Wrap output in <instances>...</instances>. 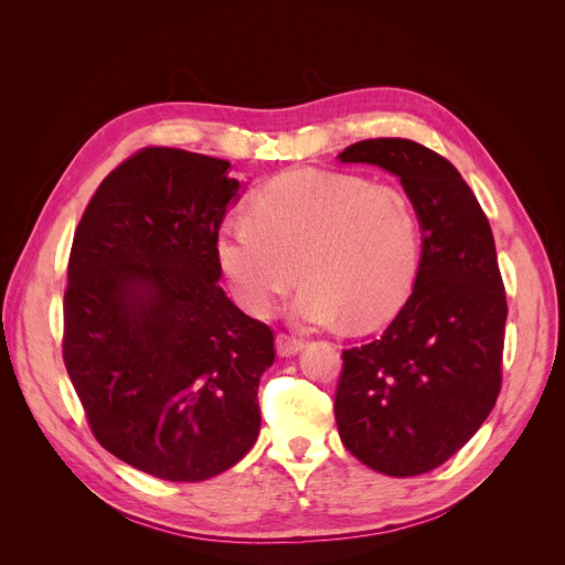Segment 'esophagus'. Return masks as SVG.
<instances>
[{
	"mask_svg": "<svg viewBox=\"0 0 565 565\" xmlns=\"http://www.w3.org/2000/svg\"><path fill=\"white\" fill-rule=\"evenodd\" d=\"M303 349V339H297L292 334H285L280 332L276 337V351L280 358H289V355H297Z\"/></svg>",
	"mask_w": 565,
	"mask_h": 565,
	"instance_id": "1",
	"label": "esophagus"
}]
</instances>
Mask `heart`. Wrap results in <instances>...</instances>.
Returning a JSON list of instances; mask_svg holds the SVG:
<instances>
[{
  "label": "heart",
  "mask_w": 565,
  "mask_h": 565,
  "mask_svg": "<svg viewBox=\"0 0 565 565\" xmlns=\"http://www.w3.org/2000/svg\"><path fill=\"white\" fill-rule=\"evenodd\" d=\"M419 245V216L403 188L297 169L268 181L247 218L218 228L216 262L252 316H270L299 276L306 285L295 301L297 320L344 318L351 330H370L405 301Z\"/></svg>",
  "instance_id": "heart-1"
}]
</instances>
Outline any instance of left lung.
<instances>
[{"label":"left lung","instance_id":"8db88e82","mask_svg":"<svg viewBox=\"0 0 565 565\" xmlns=\"http://www.w3.org/2000/svg\"><path fill=\"white\" fill-rule=\"evenodd\" d=\"M339 160L398 177L422 228L413 295L380 339L344 351L339 436L374 471L419 476L465 446L500 396L507 295L494 237L467 181L426 146L367 139Z\"/></svg>","mask_w":565,"mask_h":565}]
</instances>
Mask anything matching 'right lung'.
Here are the masks:
<instances>
[{"instance_id": "add662e5", "label": "right lung", "mask_w": 565, "mask_h": 565, "mask_svg": "<svg viewBox=\"0 0 565 565\" xmlns=\"http://www.w3.org/2000/svg\"><path fill=\"white\" fill-rule=\"evenodd\" d=\"M231 162L150 146L104 179L67 262L63 361L96 440L129 467L198 483L259 436L273 332L218 287Z\"/></svg>"}]
</instances>
